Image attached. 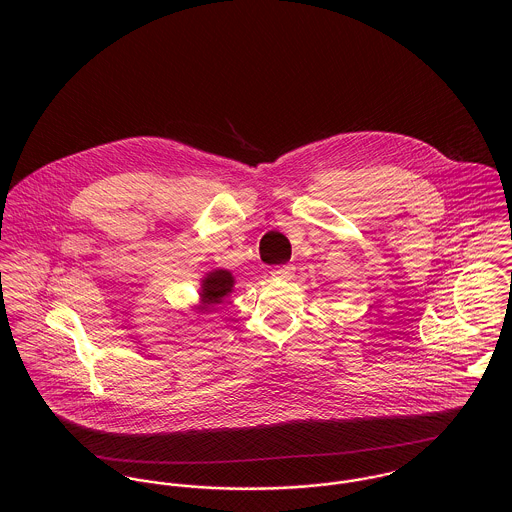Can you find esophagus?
Instances as JSON below:
<instances>
[{"label": "esophagus", "instance_id": "esophagus-1", "mask_svg": "<svg viewBox=\"0 0 512 512\" xmlns=\"http://www.w3.org/2000/svg\"><path fill=\"white\" fill-rule=\"evenodd\" d=\"M293 274H295V268H293L292 264L276 266V268L272 270V276H274L276 280H292Z\"/></svg>", "mask_w": 512, "mask_h": 512}]
</instances>
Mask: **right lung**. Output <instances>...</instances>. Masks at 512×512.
<instances>
[{
    "mask_svg": "<svg viewBox=\"0 0 512 512\" xmlns=\"http://www.w3.org/2000/svg\"><path fill=\"white\" fill-rule=\"evenodd\" d=\"M232 288H234L232 272H228L224 268L207 272L201 280L199 303L193 307V311H197L199 315H207V313L215 311L217 305L224 301V297L232 293Z\"/></svg>",
    "mask_w": 512,
    "mask_h": 512,
    "instance_id": "1",
    "label": "right lung"
}]
</instances>
